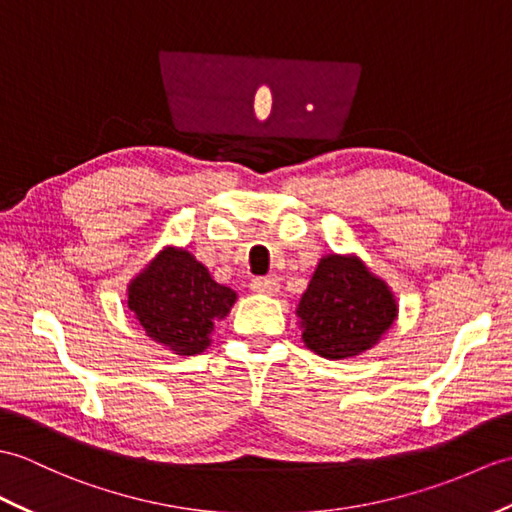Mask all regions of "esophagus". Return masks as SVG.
<instances>
[{"label":"esophagus","mask_w":512,"mask_h":512,"mask_svg":"<svg viewBox=\"0 0 512 512\" xmlns=\"http://www.w3.org/2000/svg\"><path fill=\"white\" fill-rule=\"evenodd\" d=\"M251 288L259 294H275V292H279V281L272 277H255L251 281Z\"/></svg>","instance_id":"obj_1"}]
</instances>
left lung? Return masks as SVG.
Returning a JSON list of instances; mask_svg holds the SVG:
<instances>
[{"mask_svg":"<svg viewBox=\"0 0 512 512\" xmlns=\"http://www.w3.org/2000/svg\"><path fill=\"white\" fill-rule=\"evenodd\" d=\"M299 316L307 349L342 360L371 349L397 318V305L362 261L329 255L320 259Z\"/></svg>","mask_w":512,"mask_h":512,"instance_id":"left-lung-1","label":"left lung"}]
</instances>
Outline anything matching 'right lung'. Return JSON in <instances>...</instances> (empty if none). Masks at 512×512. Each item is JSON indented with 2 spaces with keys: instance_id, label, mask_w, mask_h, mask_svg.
Segmentation results:
<instances>
[{
  "instance_id": "1",
  "label": "right lung",
  "mask_w": 512,
  "mask_h": 512,
  "mask_svg": "<svg viewBox=\"0 0 512 512\" xmlns=\"http://www.w3.org/2000/svg\"><path fill=\"white\" fill-rule=\"evenodd\" d=\"M233 303L231 288L213 281L192 253L176 248L163 251L128 288V307L146 334L178 355L205 349L213 323Z\"/></svg>"
}]
</instances>
